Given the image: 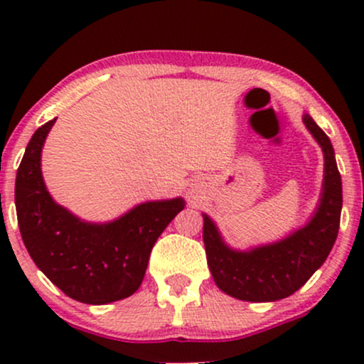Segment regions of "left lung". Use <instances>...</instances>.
<instances>
[{
  "label": "left lung",
  "instance_id": "1",
  "mask_svg": "<svg viewBox=\"0 0 364 364\" xmlns=\"http://www.w3.org/2000/svg\"><path fill=\"white\" fill-rule=\"evenodd\" d=\"M303 123L323 152V181L318 203L301 228L272 243L232 248L210 215H203L207 263L220 291L241 301L269 303L287 298L306 284L327 260L337 240L342 210V181L332 141L308 112Z\"/></svg>",
  "mask_w": 364,
  "mask_h": 364
}]
</instances>
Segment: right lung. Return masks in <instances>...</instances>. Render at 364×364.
Here are the masks:
<instances>
[{"label":"right lung","instance_id":"add662e5","mask_svg":"<svg viewBox=\"0 0 364 364\" xmlns=\"http://www.w3.org/2000/svg\"><path fill=\"white\" fill-rule=\"evenodd\" d=\"M56 118L32 135L15 181L20 235L39 270L66 296L87 304L128 298L140 287L152 246L185 208L181 196L150 200L107 223H89L56 203L41 156Z\"/></svg>","mask_w":364,"mask_h":364}]
</instances>
